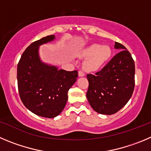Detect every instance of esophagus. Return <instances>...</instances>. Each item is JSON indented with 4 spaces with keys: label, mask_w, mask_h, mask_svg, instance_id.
I'll use <instances>...</instances> for the list:
<instances>
[{
    "label": "esophagus",
    "mask_w": 151,
    "mask_h": 151,
    "mask_svg": "<svg viewBox=\"0 0 151 151\" xmlns=\"http://www.w3.org/2000/svg\"><path fill=\"white\" fill-rule=\"evenodd\" d=\"M78 74H79V76H80V77H83V76H85V73H84V71H82V70L79 71Z\"/></svg>",
    "instance_id": "34e87169"
}]
</instances>
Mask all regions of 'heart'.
<instances>
[{
	"instance_id": "obj_1",
	"label": "heart",
	"mask_w": 151,
	"mask_h": 151,
	"mask_svg": "<svg viewBox=\"0 0 151 151\" xmlns=\"http://www.w3.org/2000/svg\"><path fill=\"white\" fill-rule=\"evenodd\" d=\"M112 50L108 45L93 44L81 52V56L88 57L85 63L86 68L88 70H97L102 67L110 58Z\"/></svg>"
}]
</instances>
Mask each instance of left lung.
<instances>
[{"instance_id":"left-lung-1","label":"left lung","mask_w":151,"mask_h":151,"mask_svg":"<svg viewBox=\"0 0 151 151\" xmlns=\"http://www.w3.org/2000/svg\"><path fill=\"white\" fill-rule=\"evenodd\" d=\"M115 44V48L121 51L101 71L86 75L88 103L95 112L104 115H112L123 108L135 86L134 60L123 45Z\"/></svg>"}]
</instances>
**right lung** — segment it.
I'll use <instances>...</instances> for the list:
<instances>
[{
  "label": "right lung",
  "mask_w": 151,
  "mask_h": 151,
  "mask_svg": "<svg viewBox=\"0 0 151 151\" xmlns=\"http://www.w3.org/2000/svg\"><path fill=\"white\" fill-rule=\"evenodd\" d=\"M53 35L33 42L22 53L17 67L18 88L24 105L29 111L45 118L60 115L68 101V91L78 77L77 70H58L39 59L41 45L51 42Z\"/></svg>",
  "instance_id": "1"
}]
</instances>
